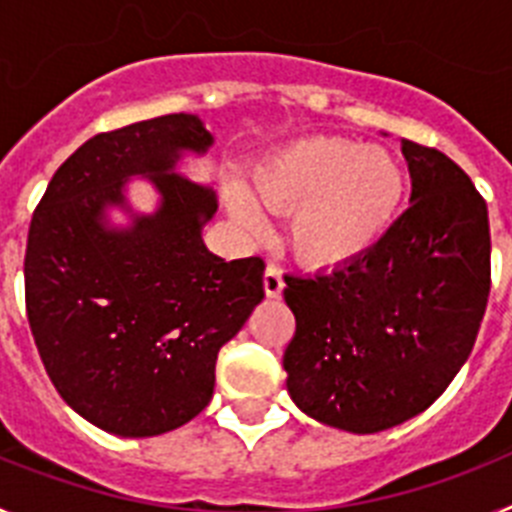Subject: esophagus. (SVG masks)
<instances>
[{"label": "esophagus", "mask_w": 512, "mask_h": 512, "mask_svg": "<svg viewBox=\"0 0 512 512\" xmlns=\"http://www.w3.org/2000/svg\"><path fill=\"white\" fill-rule=\"evenodd\" d=\"M284 289V279H282V271L277 269L274 264L266 266L264 271V292L266 297H279Z\"/></svg>", "instance_id": "obj_1"}]
</instances>
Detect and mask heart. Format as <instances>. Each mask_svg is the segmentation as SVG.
<instances>
[{
	"mask_svg": "<svg viewBox=\"0 0 512 512\" xmlns=\"http://www.w3.org/2000/svg\"><path fill=\"white\" fill-rule=\"evenodd\" d=\"M408 176L400 156L343 135H307L253 169V193L228 182V207L259 225L264 210L289 215V246L312 266H341L372 251L402 210Z\"/></svg>",
	"mask_w": 512,
	"mask_h": 512,
	"instance_id": "b5f03b06",
	"label": "heart"
}]
</instances>
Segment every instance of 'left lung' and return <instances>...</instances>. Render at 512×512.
I'll list each match as a JSON object with an SVG mask.
<instances>
[{
  "instance_id": "1",
  "label": "left lung",
  "mask_w": 512,
  "mask_h": 512,
  "mask_svg": "<svg viewBox=\"0 0 512 512\" xmlns=\"http://www.w3.org/2000/svg\"><path fill=\"white\" fill-rule=\"evenodd\" d=\"M413 192L382 241L315 277H284L297 330L287 392L310 418L379 433L423 413L472 354L490 297L487 205L449 156L402 140Z\"/></svg>"
}]
</instances>
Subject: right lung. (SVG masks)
<instances>
[{"label": "right lung", "mask_w": 512, "mask_h": 512, "mask_svg": "<svg viewBox=\"0 0 512 512\" xmlns=\"http://www.w3.org/2000/svg\"><path fill=\"white\" fill-rule=\"evenodd\" d=\"M197 115H164L99 133L53 174L25 251V305L58 395L122 438L169 433L215 390L217 351L264 300V261H225L202 241L217 212L212 187L176 174L207 153ZM148 178L153 213L129 207L124 184ZM112 209L131 217L109 220Z\"/></svg>", "instance_id": "right-lung-1"}]
</instances>
